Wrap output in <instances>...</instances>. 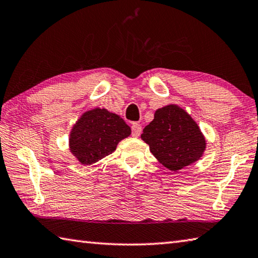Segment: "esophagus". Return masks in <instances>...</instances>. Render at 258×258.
Masks as SVG:
<instances>
[{
    "instance_id": "obj_1",
    "label": "esophagus",
    "mask_w": 258,
    "mask_h": 258,
    "mask_svg": "<svg viewBox=\"0 0 258 258\" xmlns=\"http://www.w3.org/2000/svg\"><path fill=\"white\" fill-rule=\"evenodd\" d=\"M142 132V126L138 123L132 124V135L134 138H139Z\"/></svg>"
}]
</instances>
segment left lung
<instances>
[{
    "mask_svg": "<svg viewBox=\"0 0 258 258\" xmlns=\"http://www.w3.org/2000/svg\"><path fill=\"white\" fill-rule=\"evenodd\" d=\"M141 139L157 160L175 172L199 161L207 148V140L198 123L175 104L156 110Z\"/></svg>",
    "mask_w": 258,
    "mask_h": 258,
    "instance_id": "left-lung-1",
    "label": "left lung"
}]
</instances>
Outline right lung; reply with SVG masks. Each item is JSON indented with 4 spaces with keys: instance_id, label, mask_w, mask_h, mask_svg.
<instances>
[{
    "instance_id": "obj_1",
    "label": "right lung",
    "mask_w": 258,
    "mask_h": 258,
    "mask_svg": "<svg viewBox=\"0 0 258 258\" xmlns=\"http://www.w3.org/2000/svg\"><path fill=\"white\" fill-rule=\"evenodd\" d=\"M131 127L119 115L93 108L81 115L70 132L69 148L79 162L92 165L113 153L117 144L131 135Z\"/></svg>"
}]
</instances>
